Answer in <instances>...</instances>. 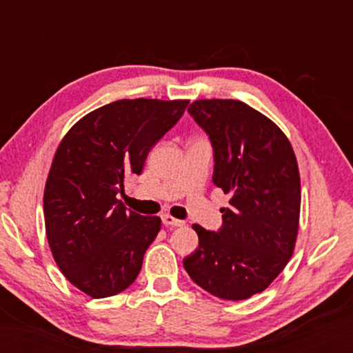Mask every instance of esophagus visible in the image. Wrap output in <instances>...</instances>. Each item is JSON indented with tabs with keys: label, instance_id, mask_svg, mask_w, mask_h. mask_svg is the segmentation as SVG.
I'll list each match as a JSON object with an SVG mask.
<instances>
[{
	"label": "esophagus",
	"instance_id": "34e87169",
	"mask_svg": "<svg viewBox=\"0 0 353 353\" xmlns=\"http://www.w3.org/2000/svg\"><path fill=\"white\" fill-rule=\"evenodd\" d=\"M162 223L165 224V226H172V228H179V226H183V224H185L182 220H177V219H174V216H171L168 214L162 215Z\"/></svg>",
	"mask_w": 353,
	"mask_h": 353
}]
</instances>
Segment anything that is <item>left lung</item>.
<instances>
[{
	"instance_id": "8db88e82",
	"label": "left lung",
	"mask_w": 353,
	"mask_h": 353,
	"mask_svg": "<svg viewBox=\"0 0 353 353\" xmlns=\"http://www.w3.org/2000/svg\"><path fill=\"white\" fill-rule=\"evenodd\" d=\"M190 115L214 150L212 182L230 192L221 228L199 224L183 267L199 287L224 301L264 291L294 250L301 176L290 141L272 119L238 100H197Z\"/></svg>"
}]
</instances>
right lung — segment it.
I'll return each mask as SVG.
<instances>
[{"mask_svg": "<svg viewBox=\"0 0 353 353\" xmlns=\"http://www.w3.org/2000/svg\"><path fill=\"white\" fill-rule=\"evenodd\" d=\"M188 103H109L74 124L59 145L43 192L45 230L61 272L88 296H115L138 277L161 219L130 211L117 196Z\"/></svg>", "mask_w": 353, "mask_h": 353, "instance_id": "obj_1", "label": "right lung"}]
</instances>
